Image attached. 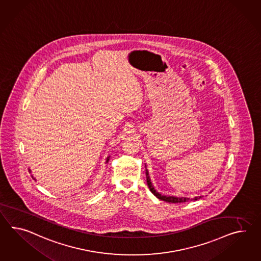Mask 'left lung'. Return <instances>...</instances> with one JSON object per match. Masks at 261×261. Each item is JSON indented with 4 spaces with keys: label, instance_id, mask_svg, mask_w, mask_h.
Instances as JSON below:
<instances>
[{
    "label": "left lung",
    "instance_id": "left-lung-1",
    "mask_svg": "<svg viewBox=\"0 0 261 261\" xmlns=\"http://www.w3.org/2000/svg\"><path fill=\"white\" fill-rule=\"evenodd\" d=\"M147 167V165L145 166ZM146 177H147V186L149 190L151 191V193L153 194L155 197H157L161 201H167V202H171V203H177V202H186V201H197V200H200L202 196H197V197H194V198H187V197H176V196H167V195H162L159 193L157 190H155L153 185L151 182L150 180V177H149V174H148V170L146 168Z\"/></svg>",
    "mask_w": 261,
    "mask_h": 261
}]
</instances>
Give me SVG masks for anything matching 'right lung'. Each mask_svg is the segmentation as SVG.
Returning <instances> with one entry per match:
<instances>
[{"instance_id":"add662e5","label":"right lung","mask_w":261,"mask_h":261,"mask_svg":"<svg viewBox=\"0 0 261 261\" xmlns=\"http://www.w3.org/2000/svg\"><path fill=\"white\" fill-rule=\"evenodd\" d=\"M110 157H111V156L109 155V156H108L107 157V159H106V164H108V163H109V161H110ZM29 172L31 173V169H29ZM31 176H32V178H33L34 180H35V178H34L33 175H31Z\"/></svg>"}]
</instances>
